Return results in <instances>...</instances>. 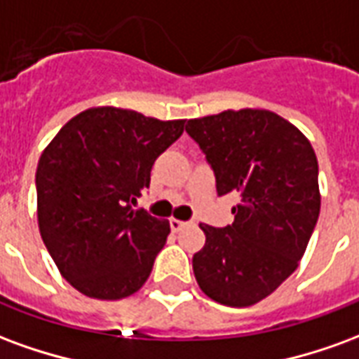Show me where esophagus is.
Masks as SVG:
<instances>
[{"label":"esophagus","mask_w":359,"mask_h":359,"mask_svg":"<svg viewBox=\"0 0 359 359\" xmlns=\"http://www.w3.org/2000/svg\"><path fill=\"white\" fill-rule=\"evenodd\" d=\"M169 225H171L172 233H179V231H182L188 223L187 221H180V219H171V221H169Z\"/></svg>","instance_id":"34e87169"}]
</instances>
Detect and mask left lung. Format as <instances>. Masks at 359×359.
Instances as JSON below:
<instances>
[{
    "label": "left lung",
    "instance_id": "obj_1",
    "mask_svg": "<svg viewBox=\"0 0 359 359\" xmlns=\"http://www.w3.org/2000/svg\"><path fill=\"white\" fill-rule=\"evenodd\" d=\"M187 133L215 175L217 196L241 194L233 225H200L205 246L192 257L196 280L211 300L246 308L277 290L308 248L321 208L316 151L265 109L192 118Z\"/></svg>",
    "mask_w": 359,
    "mask_h": 359
}]
</instances>
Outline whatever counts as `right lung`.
<instances>
[{
	"instance_id": "add662e5",
	"label": "right lung",
	"mask_w": 359,
	"mask_h": 359,
	"mask_svg": "<svg viewBox=\"0 0 359 359\" xmlns=\"http://www.w3.org/2000/svg\"><path fill=\"white\" fill-rule=\"evenodd\" d=\"M184 133L117 107L82 111L43 149L36 169L38 226L71 285L90 298H126L148 280L169 221L133 210L156 159Z\"/></svg>"
}]
</instances>
